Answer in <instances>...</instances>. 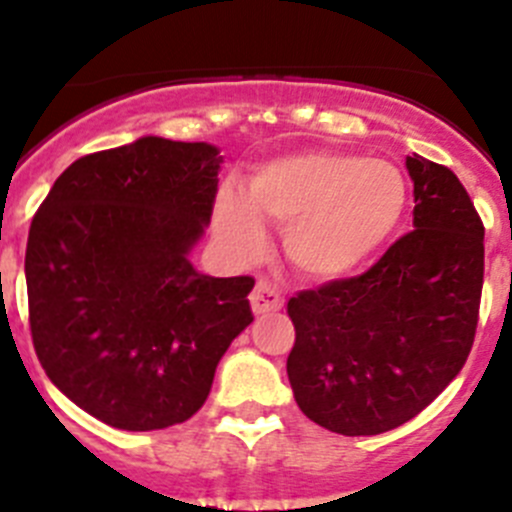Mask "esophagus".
<instances>
[{"label": "esophagus", "instance_id": "obj_1", "mask_svg": "<svg viewBox=\"0 0 512 512\" xmlns=\"http://www.w3.org/2000/svg\"><path fill=\"white\" fill-rule=\"evenodd\" d=\"M250 303L257 315L272 313V310L283 308V295H280V290L275 288V285H270L267 280H260V283L255 285V290H252Z\"/></svg>", "mask_w": 512, "mask_h": 512}]
</instances>
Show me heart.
Instances as JSON below:
<instances>
[{
  "label": "heart",
  "instance_id": "heart-1",
  "mask_svg": "<svg viewBox=\"0 0 512 512\" xmlns=\"http://www.w3.org/2000/svg\"><path fill=\"white\" fill-rule=\"evenodd\" d=\"M409 186L391 161L341 151H303L257 166L245 199L224 191L214 229L250 260L265 245L260 219L285 224L283 250L310 280L353 275L389 242L407 212Z\"/></svg>",
  "mask_w": 512,
  "mask_h": 512
}]
</instances>
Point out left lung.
<instances>
[{"label": "left lung", "instance_id": "left-lung-1", "mask_svg": "<svg viewBox=\"0 0 512 512\" xmlns=\"http://www.w3.org/2000/svg\"><path fill=\"white\" fill-rule=\"evenodd\" d=\"M414 229L356 278L288 300V379L300 412L346 437L401 427L470 356L480 318L485 227L447 166L407 156Z\"/></svg>", "mask_w": 512, "mask_h": 512}]
</instances>
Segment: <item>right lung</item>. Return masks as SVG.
<instances>
[{
	"instance_id": "obj_1",
	"label": "right lung",
	"mask_w": 512,
	"mask_h": 512,
	"mask_svg": "<svg viewBox=\"0 0 512 512\" xmlns=\"http://www.w3.org/2000/svg\"><path fill=\"white\" fill-rule=\"evenodd\" d=\"M222 156L143 136L73 161L32 219L25 275L35 353L52 384L128 432L202 409L255 280L194 270Z\"/></svg>"
}]
</instances>
